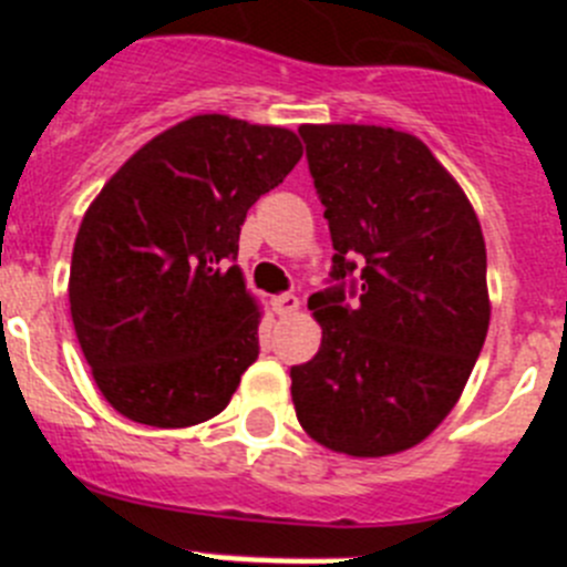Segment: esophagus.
<instances>
[{
    "label": "esophagus",
    "instance_id": "esophagus-1",
    "mask_svg": "<svg viewBox=\"0 0 567 567\" xmlns=\"http://www.w3.org/2000/svg\"><path fill=\"white\" fill-rule=\"evenodd\" d=\"M272 307H275V312L280 315V318H289V315H298L300 300L295 298L292 292H287V295H278V298L272 300Z\"/></svg>",
    "mask_w": 567,
    "mask_h": 567
}]
</instances>
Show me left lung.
I'll return each instance as SVG.
<instances>
[{
	"instance_id": "left-lung-1",
	"label": "left lung",
	"mask_w": 567,
	"mask_h": 567,
	"mask_svg": "<svg viewBox=\"0 0 567 567\" xmlns=\"http://www.w3.org/2000/svg\"><path fill=\"white\" fill-rule=\"evenodd\" d=\"M332 233V278L309 309L323 329L292 365L303 432L349 457H389L449 417L491 320L485 240L454 175L417 135L378 124H300ZM361 275L358 301L342 292Z\"/></svg>"
}]
</instances>
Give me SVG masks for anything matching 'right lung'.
I'll return each mask as SVG.
<instances>
[{
	"instance_id": "obj_1",
	"label": "right lung",
	"mask_w": 567,
	"mask_h": 567,
	"mask_svg": "<svg viewBox=\"0 0 567 567\" xmlns=\"http://www.w3.org/2000/svg\"><path fill=\"white\" fill-rule=\"evenodd\" d=\"M303 147L272 124L193 115L135 150L90 204L70 260V315L99 392L155 429L227 409L258 358L240 224Z\"/></svg>"
}]
</instances>
